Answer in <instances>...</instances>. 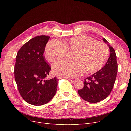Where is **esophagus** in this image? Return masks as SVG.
<instances>
[{"mask_svg":"<svg viewBox=\"0 0 131 131\" xmlns=\"http://www.w3.org/2000/svg\"><path fill=\"white\" fill-rule=\"evenodd\" d=\"M57 78H58V79H60V78H67V79H71V78H69V77H61V76H57Z\"/></svg>","mask_w":131,"mask_h":131,"instance_id":"obj_1","label":"esophagus"}]
</instances>
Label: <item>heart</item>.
<instances>
[{
  "mask_svg": "<svg viewBox=\"0 0 131 131\" xmlns=\"http://www.w3.org/2000/svg\"><path fill=\"white\" fill-rule=\"evenodd\" d=\"M67 51L73 52L72 61H62L53 66L58 75L72 78L79 76L83 70L86 73L95 72L105 65L109 55L108 46L87 36L72 37L63 44L58 40L49 41L45 54L49 62H55L65 57Z\"/></svg>",
  "mask_w": 131,
  "mask_h": 131,
  "instance_id": "1",
  "label": "heart"
}]
</instances>
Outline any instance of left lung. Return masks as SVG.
<instances>
[{"label": "left lung", "mask_w": 131, "mask_h": 131, "mask_svg": "<svg viewBox=\"0 0 131 131\" xmlns=\"http://www.w3.org/2000/svg\"><path fill=\"white\" fill-rule=\"evenodd\" d=\"M103 40L107 42L105 38ZM108 45L110 54L106 64L101 70L84 79V87L78 91L80 96L90 103H97L107 97L116 79L118 72L117 56L114 49Z\"/></svg>", "instance_id": "left-lung-1"}]
</instances>
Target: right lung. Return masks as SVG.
<instances>
[{"mask_svg": "<svg viewBox=\"0 0 131 131\" xmlns=\"http://www.w3.org/2000/svg\"><path fill=\"white\" fill-rule=\"evenodd\" d=\"M50 36H36L18 50L14 66V78L20 94L27 103L40 106L54 96L59 79L46 78L51 67L43 55Z\"/></svg>", "mask_w": 131, "mask_h": 131, "instance_id": "1", "label": "right lung"}]
</instances>
